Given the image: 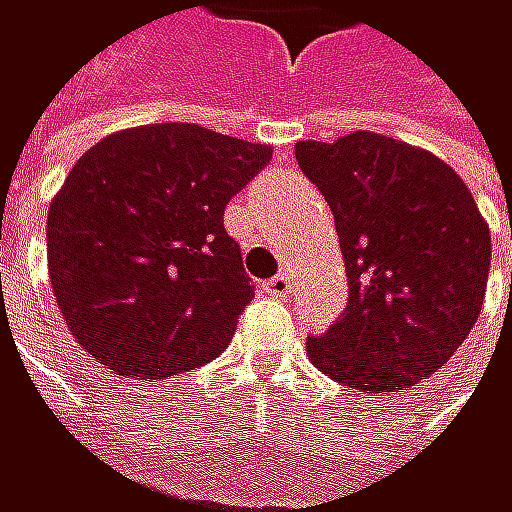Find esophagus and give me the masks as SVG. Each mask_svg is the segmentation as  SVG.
I'll list each match as a JSON object with an SVG mask.
<instances>
[{
    "label": "esophagus",
    "mask_w": 512,
    "mask_h": 512,
    "mask_svg": "<svg viewBox=\"0 0 512 512\" xmlns=\"http://www.w3.org/2000/svg\"><path fill=\"white\" fill-rule=\"evenodd\" d=\"M262 290H265L268 296H274V299H287V296L293 293V277H290V271H280L277 277L265 280Z\"/></svg>",
    "instance_id": "obj_1"
}]
</instances>
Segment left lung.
<instances>
[{
  "label": "left lung",
  "mask_w": 512,
  "mask_h": 512,
  "mask_svg": "<svg viewBox=\"0 0 512 512\" xmlns=\"http://www.w3.org/2000/svg\"><path fill=\"white\" fill-rule=\"evenodd\" d=\"M296 161L336 216L348 271L345 314L308 336L311 363L366 394L437 372L473 329L492 265L489 225L464 180L372 131L302 140Z\"/></svg>",
  "instance_id": "obj_1"
}]
</instances>
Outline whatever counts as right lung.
Returning <instances> with one entry per match:
<instances>
[{"label": "right lung", "mask_w": 512, "mask_h": 512, "mask_svg": "<svg viewBox=\"0 0 512 512\" xmlns=\"http://www.w3.org/2000/svg\"><path fill=\"white\" fill-rule=\"evenodd\" d=\"M271 146L198 124L103 137L48 210V274L88 354L124 378H167L213 360L253 299L222 216Z\"/></svg>", "instance_id": "1"}]
</instances>
